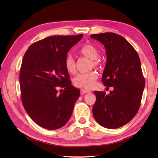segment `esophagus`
<instances>
[{"instance_id": "1", "label": "esophagus", "mask_w": 158, "mask_h": 158, "mask_svg": "<svg viewBox=\"0 0 158 158\" xmlns=\"http://www.w3.org/2000/svg\"><path fill=\"white\" fill-rule=\"evenodd\" d=\"M92 92L90 91V90H88V89H81V95H83L84 94H87V93H91Z\"/></svg>"}]
</instances>
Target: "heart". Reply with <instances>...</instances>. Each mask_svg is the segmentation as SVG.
Here are the masks:
<instances>
[{
	"mask_svg": "<svg viewBox=\"0 0 158 158\" xmlns=\"http://www.w3.org/2000/svg\"><path fill=\"white\" fill-rule=\"evenodd\" d=\"M79 53L92 60V66L98 67L100 65V52L98 49L92 44H86L79 49ZM64 66L67 72L75 74L77 71L76 62L72 56L68 55L65 58ZM98 74L96 71H90L85 73H80L73 79V83L76 87L83 89H90L94 85Z\"/></svg>",
	"mask_w": 158,
	"mask_h": 158,
	"instance_id": "b5f03b06",
	"label": "heart"
}]
</instances>
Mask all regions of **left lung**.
I'll return each instance as SVG.
<instances>
[{
  "label": "left lung",
  "mask_w": 158,
  "mask_h": 158,
  "mask_svg": "<svg viewBox=\"0 0 158 158\" xmlns=\"http://www.w3.org/2000/svg\"><path fill=\"white\" fill-rule=\"evenodd\" d=\"M106 49V63L102 81L113 90L108 95L94 91L96 100L93 115L100 126L109 129L122 127L130 122L139 109L145 88L138 53L123 36L113 32L90 35Z\"/></svg>",
  "instance_id": "obj_1"
}]
</instances>
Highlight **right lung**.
<instances>
[{"label":"right lung","mask_w":158,"mask_h":158,"mask_svg":"<svg viewBox=\"0 0 158 158\" xmlns=\"http://www.w3.org/2000/svg\"><path fill=\"white\" fill-rule=\"evenodd\" d=\"M82 37V34L49 36L32 44L23 56L19 74L22 104L43 128H60L71 117L80 90L71 85L64 61ZM59 86L65 89L63 92L58 93Z\"/></svg>","instance_id":"1"}]
</instances>
